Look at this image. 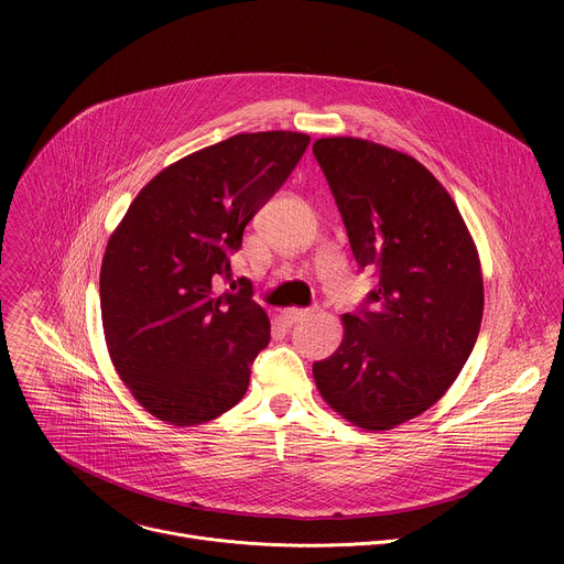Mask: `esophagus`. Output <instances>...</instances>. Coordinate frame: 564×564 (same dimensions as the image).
Here are the masks:
<instances>
[{"label":"esophagus","mask_w":564,"mask_h":564,"mask_svg":"<svg viewBox=\"0 0 564 564\" xmlns=\"http://www.w3.org/2000/svg\"><path fill=\"white\" fill-rule=\"evenodd\" d=\"M312 314H314V310H307V307L305 310L303 307H288V310L281 312V321H283V324L292 326V324H299V321H303Z\"/></svg>","instance_id":"1"}]
</instances>
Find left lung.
I'll return each mask as SVG.
<instances>
[{"label":"left lung","instance_id":"1","mask_svg":"<svg viewBox=\"0 0 564 564\" xmlns=\"http://www.w3.org/2000/svg\"><path fill=\"white\" fill-rule=\"evenodd\" d=\"M359 268L377 290L344 314L341 346L314 361L326 404L366 431H390L453 386L479 335L485 281L473 236L442 183L409 153L350 135L312 144Z\"/></svg>","mask_w":564,"mask_h":564}]
</instances>
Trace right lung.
Masks as SVG:
<instances>
[{"label":"right lung","mask_w":564,"mask_h":564,"mask_svg":"<svg viewBox=\"0 0 564 564\" xmlns=\"http://www.w3.org/2000/svg\"><path fill=\"white\" fill-rule=\"evenodd\" d=\"M310 135L238 133L155 174L113 229L100 268L109 357L138 404L196 426L234 409L270 344V318L231 279L243 229L288 181Z\"/></svg>","instance_id":"add662e5"}]
</instances>
